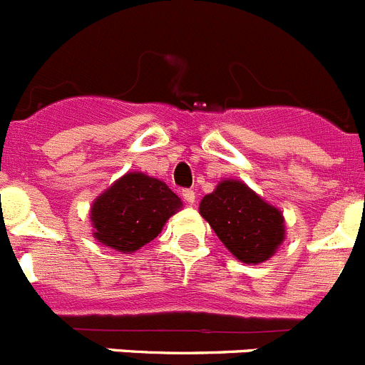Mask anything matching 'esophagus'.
Here are the masks:
<instances>
[{"label":"esophagus","instance_id":"34e87169","mask_svg":"<svg viewBox=\"0 0 365 365\" xmlns=\"http://www.w3.org/2000/svg\"><path fill=\"white\" fill-rule=\"evenodd\" d=\"M182 197H185V201L188 202V205H193V202H195V192H193L192 188L182 190Z\"/></svg>","mask_w":365,"mask_h":365}]
</instances>
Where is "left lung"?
<instances>
[{
  "instance_id": "1",
  "label": "left lung",
  "mask_w": 365,
  "mask_h": 365,
  "mask_svg": "<svg viewBox=\"0 0 365 365\" xmlns=\"http://www.w3.org/2000/svg\"><path fill=\"white\" fill-rule=\"evenodd\" d=\"M222 245L243 263L269 259L285 237L282 212L240 180H222L199 206Z\"/></svg>"
}]
</instances>
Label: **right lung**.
Returning a JSON list of instances; mask_svg holds the SVG:
<instances>
[{
	"label": "right lung",
	"instance_id": "right-lung-1",
	"mask_svg": "<svg viewBox=\"0 0 365 365\" xmlns=\"http://www.w3.org/2000/svg\"><path fill=\"white\" fill-rule=\"evenodd\" d=\"M180 205L163 180L138 172L128 173L93 205L95 237L115 250L135 252L159 235Z\"/></svg>",
	"mask_w": 365,
	"mask_h": 365
}]
</instances>
